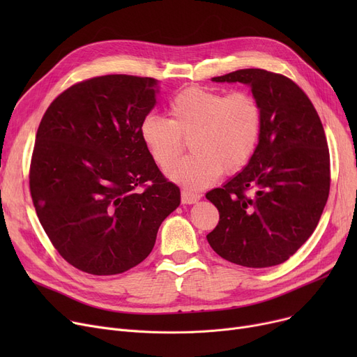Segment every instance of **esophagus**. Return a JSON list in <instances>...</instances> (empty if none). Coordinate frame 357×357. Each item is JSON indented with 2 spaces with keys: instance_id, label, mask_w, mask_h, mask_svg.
Returning a JSON list of instances; mask_svg holds the SVG:
<instances>
[{
  "instance_id": "1",
  "label": "esophagus",
  "mask_w": 357,
  "mask_h": 357,
  "mask_svg": "<svg viewBox=\"0 0 357 357\" xmlns=\"http://www.w3.org/2000/svg\"><path fill=\"white\" fill-rule=\"evenodd\" d=\"M199 198H201L199 194H194V192H190V191H186V190H183L181 192L182 204H195L197 201H199Z\"/></svg>"
}]
</instances>
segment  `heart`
Listing matches in <instances>:
<instances>
[{"label": "heart", "mask_w": 357, "mask_h": 357, "mask_svg": "<svg viewBox=\"0 0 357 357\" xmlns=\"http://www.w3.org/2000/svg\"><path fill=\"white\" fill-rule=\"evenodd\" d=\"M171 120L149 114L140 123V137L155 163L166 171L182 155L190 139L192 156L169 171V178L197 191L215 182L220 174L234 175L255 156L264 111L246 91L226 93L188 86L169 101Z\"/></svg>", "instance_id": "1"}]
</instances>
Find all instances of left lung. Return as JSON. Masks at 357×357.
Instances as JSON below:
<instances>
[{"instance_id": "left-lung-1", "label": "left lung", "mask_w": 357, "mask_h": 357, "mask_svg": "<svg viewBox=\"0 0 357 357\" xmlns=\"http://www.w3.org/2000/svg\"><path fill=\"white\" fill-rule=\"evenodd\" d=\"M213 81L250 85L264 111V130L249 165L205 195L220 213L207 240L236 265L284 264L314 233L328 198L330 152L321 120L285 75L240 69Z\"/></svg>"}]
</instances>
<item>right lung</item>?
<instances>
[{
  "label": "right lung",
  "instance_id": "obj_1",
  "mask_svg": "<svg viewBox=\"0 0 357 357\" xmlns=\"http://www.w3.org/2000/svg\"><path fill=\"white\" fill-rule=\"evenodd\" d=\"M155 86L156 79L135 75L85 79L53 100L37 128L33 205L53 248L82 272L137 266L181 202L140 137Z\"/></svg>",
  "mask_w": 357,
  "mask_h": 357
}]
</instances>
